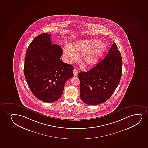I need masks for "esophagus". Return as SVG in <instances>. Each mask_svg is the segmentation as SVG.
<instances>
[{
	"mask_svg": "<svg viewBox=\"0 0 148 148\" xmlns=\"http://www.w3.org/2000/svg\"><path fill=\"white\" fill-rule=\"evenodd\" d=\"M73 73L74 76H75V77H77V75H78V71L76 69H75L73 70Z\"/></svg>",
	"mask_w": 148,
	"mask_h": 148,
	"instance_id": "34e87169",
	"label": "esophagus"
}]
</instances>
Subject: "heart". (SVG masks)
Wrapping results in <instances>:
<instances>
[{"label": "heart", "mask_w": 148, "mask_h": 148, "mask_svg": "<svg viewBox=\"0 0 148 148\" xmlns=\"http://www.w3.org/2000/svg\"><path fill=\"white\" fill-rule=\"evenodd\" d=\"M107 48L105 43L97 39H84L77 41L73 46L66 44L64 47V55L68 62L75 61L78 52H83L81 59L86 66H92L100 60Z\"/></svg>", "instance_id": "heart-1"}]
</instances>
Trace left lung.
I'll use <instances>...</instances> for the list:
<instances>
[{
  "mask_svg": "<svg viewBox=\"0 0 148 148\" xmlns=\"http://www.w3.org/2000/svg\"><path fill=\"white\" fill-rule=\"evenodd\" d=\"M122 64L121 53L114 42L104 59L90 71L78 73L82 101L97 105L109 100L121 80Z\"/></svg>",
  "mask_w": 148,
  "mask_h": 148,
  "instance_id": "1",
  "label": "left lung"
}]
</instances>
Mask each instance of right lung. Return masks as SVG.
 Returning <instances> with one entry per match:
<instances>
[{"instance_id": "obj_1", "label": "right lung", "mask_w": 148, "mask_h": 148, "mask_svg": "<svg viewBox=\"0 0 148 148\" xmlns=\"http://www.w3.org/2000/svg\"><path fill=\"white\" fill-rule=\"evenodd\" d=\"M51 34L43 33L29 45L24 75L31 91L40 100L55 102L61 97L65 83L73 77V66L64 63L61 47L52 44Z\"/></svg>"}]
</instances>
